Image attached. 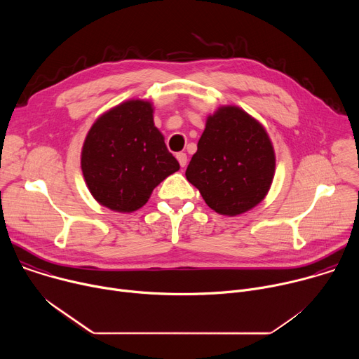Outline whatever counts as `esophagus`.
<instances>
[{"label": "esophagus", "instance_id": "esophagus-1", "mask_svg": "<svg viewBox=\"0 0 359 359\" xmlns=\"http://www.w3.org/2000/svg\"><path fill=\"white\" fill-rule=\"evenodd\" d=\"M176 158H177L182 168H184L187 165V155H186V153H177Z\"/></svg>", "mask_w": 359, "mask_h": 359}]
</instances>
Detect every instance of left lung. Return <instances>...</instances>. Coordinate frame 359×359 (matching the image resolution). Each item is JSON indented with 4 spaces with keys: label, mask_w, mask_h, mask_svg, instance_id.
I'll return each instance as SVG.
<instances>
[{
    "label": "left lung",
    "mask_w": 359,
    "mask_h": 359,
    "mask_svg": "<svg viewBox=\"0 0 359 359\" xmlns=\"http://www.w3.org/2000/svg\"><path fill=\"white\" fill-rule=\"evenodd\" d=\"M274 172V147L264 126L229 105L208 116L186 179L216 213L238 216L266 197Z\"/></svg>",
    "instance_id": "1"
}]
</instances>
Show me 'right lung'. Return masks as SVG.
Returning <instances> with one entry per match:
<instances>
[{"instance_id": "add662e5", "label": "right lung", "mask_w": 359, "mask_h": 359, "mask_svg": "<svg viewBox=\"0 0 359 359\" xmlns=\"http://www.w3.org/2000/svg\"><path fill=\"white\" fill-rule=\"evenodd\" d=\"M81 168L95 200L119 213L144 206L153 189L180 169L153 122V105L142 99L122 102L95 121Z\"/></svg>"}]
</instances>
